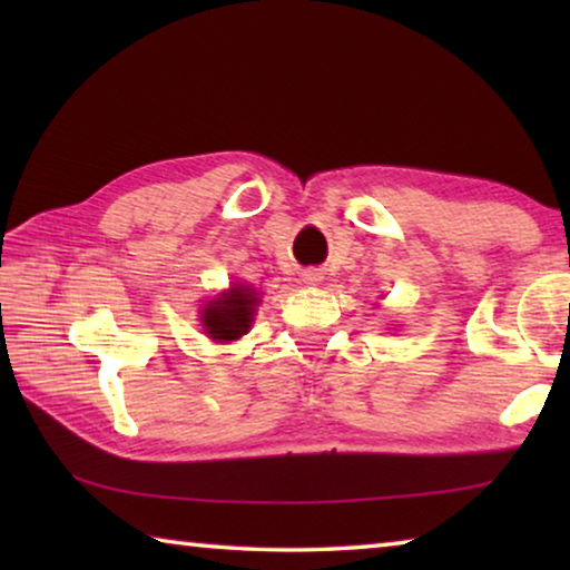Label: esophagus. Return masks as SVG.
Wrapping results in <instances>:
<instances>
[{
  "label": "esophagus",
  "instance_id": "esophagus-1",
  "mask_svg": "<svg viewBox=\"0 0 570 570\" xmlns=\"http://www.w3.org/2000/svg\"><path fill=\"white\" fill-rule=\"evenodd\" d=\"M304 282L306 284H320L322 282L320 268H308V272H304Z\"/></svg>",
  "mask_w": 570,
  "mask_h": 570
}]
</instances>
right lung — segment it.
Returning <instances> with one entry per match:
<instances>
[{"label": "right lung", "instance_id": "add662e5", "mask_svg": "<svg viewBox=\"0 0 570 570\" xmlns=\"http://www.w3.org/2000/svg\"><path fill=\"white\" fill-rule=\"evenodd\" d=\"M256 304L258 296L254 294V288L244 286H234L228 294L210 302L204 308V326L210 334V340L234 342L240 334H246L250 322H254Z\"/></svg>", "mask_w": 570, "mask_h": 570}]
</instances>
